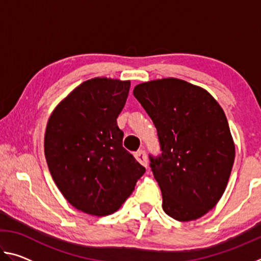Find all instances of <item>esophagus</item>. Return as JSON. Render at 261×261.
Wrapping results in <instances>:
<instances>
[{"instance_id":"34e87169","label":"esophagus","mask_w":261,"mask_h":261,"mask_svg":"<svg viewBox=\"0 0 261 261\" xmlns=\"http://www.w3.org/2000/svg\"><path fill=\"white\" fill-rule=\"evenodd\" d=\"M135 158L137 159V161H138L139 163H141L144 167H147L148 162H147V155L146 153H145V151H143V149H140V151L136 152L135 153Z\"/></svg>"}]
</instances>
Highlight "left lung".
I'll use <instances>...</instances> for the list:
<instances>
[{
    "label": "left lung",
    "mask_w": 261,
    "mask_h": 261,
    "mask_svg": "<svg viewBox=\"0 0 261 261\" xmlns=\"http://www.w3.org/2000/svg\"><path fill=\"white\" fill-rule=\"evenodd\" d=\"M139 101L156 127L161 155H149L162 192V208L177 221L201 218L227 188L235 144L223 109L204 88L163 78L137 85Z\"/></svg>",
    "instance_id": "left-lung-1"
}]
</instances>
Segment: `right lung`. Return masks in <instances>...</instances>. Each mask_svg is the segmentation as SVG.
Here are the masks:
<instances>
[{"mask_svg": "<svg viewBox=\"0 0 261 261\" xmlns=\"http://www.w3.org/2000/svg\"><path fill=\"white\" fill-rule=\"evenodd\" d=\"M129 90L130 81L92 78L62 100L48 120L45 155L51 177L84 213L113 214L145 173L123 147L116 121Z\"/></svg>", "mask_w": 261, "mask_h": 261, "instance_id": "right-lung-1", "label": "right lung"}]
</instances>
